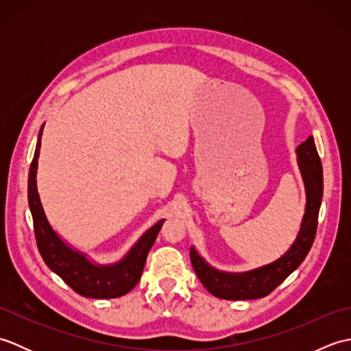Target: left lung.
<instances>
[{"label":"left lung","instance_id":"left-lung-1","mask_svg":"<svg viewBox=\"0 0 351 351\" xmlns=\"http://www.w3.org/2000/svg\"><path fill=\"white\" fill-rule=\"evenodd\" d=\"M297 162L306 190V208L300 225L299 235L274 263L244 273L220 271L211 267L199 255L195 247L190 249V259L197 278L210 293L225 300H253L261 299L278 288L288 276L299 267L309 253L317 234L318 213L323 197V166L319 160L314 137L295 149Z\"/></svg>","mask_w":351,"mask_h":351}]
</instances>
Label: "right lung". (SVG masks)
<instances>
[{
    "label": "right lung",
    "instance_id": "obj_1",
    "mask_svg": "<svg viewBox=\"0 0 351 351\" xmlns=\"http://www.w3.org/2000/svg\"><path fill=\"white\" fill-rule=\"evenodd\" d=\"M42 131L43 125L39 131V138H37L34 158L32 161V166H29L28 205L33 217L37 249H39L45 264L56 274L60 276L75 293L83 297H88V299H116V297L125 295L140 280L147 253L154 245L164 220H160L151 229H147L140 237V240L132 245L131 250L126 253V256L116 264H95L90 259H87L86 253L72 249L51 228L47 215H45L39 193H37L36 173L37 158H39L40 152Z\"/></svg>",
    "mask_w": 351,
    "mask_h": 351
}]
</instances>
